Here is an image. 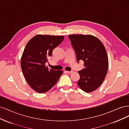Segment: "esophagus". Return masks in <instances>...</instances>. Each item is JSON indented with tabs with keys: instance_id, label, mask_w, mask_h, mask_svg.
<instances>
[{
	"instance_id": "esophagus-1",
	"label": "esophagus",
	"mask_w": 129,
	"mask_h": 129,
	"mask_svg": "<svg viewBox=\"0 0 129 129\" xmlns=\"http://www.w3.org/2000/svg\"><path fill=\"white\" fill-rule=\"evenodd\" d=\"M64 72H65V73H66L71 74V73H73V71H64Z\"/></svg>"
}]
</instances>
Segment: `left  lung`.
<instances>
[{"instance_id": "8db88e82", "label": "left lung", "mask_w": 129, "mask_h": 129, "mask_svg": "<svg viewBox=\"0 0 129 129\" xmlns=\"http://www.w3.org/2000/svg\"><path fill=\"white\" fill-rule=\"evenodd\" d=\"M76 55L77 61H84V68L78 72L77 84L85 92L95 90L102 84L107 74L109 62L103 44L91 35L72 34L68 36Z\"/></svg>"}]
</instances>
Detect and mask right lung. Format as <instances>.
Here are the masks:
<instances>
[{
	"instance_id": "right-lung-1",
	"label": "right lung",
	"mask_w": 129,
	"mask_h": 129,
	"mask_svg": "<svg viewBox=\"0 0 129 129\" xmlns=\"http://www.w3.org/2000/svg\"><path fill=\"white\" fill-rule=\"evenodd\" d=\"M64 36L38 34L27 43L21 58V68L27 82L34 90L44 93L51 89L63 73L45 63L53 49L63 41Z\"/></svg>"
}]
</instances>
